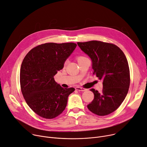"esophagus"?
Instances as JSON below:
<instances>
[{
    "label": "esophagus",
    "mask_w": 147,
    "mask_h": 147,
    "mask_svg": "<svg viewBox=\"0 0 147 147\" xmlns=\"http://www.w3.org/2000/svg\"><path fill=\"white\" fill-rule=\"evenodd\" d=\"M75 89L76 90H78V91H86V89H85V88H81V87H76L75 88Z\"/></svg>",
    "instance_id": "1"
}]
</instances>
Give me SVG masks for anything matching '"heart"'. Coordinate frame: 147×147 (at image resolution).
<instances>
[{"label":"heart","mask_w":147,"mask_h":147,"mask_svg":"<svg viewBox=\"0 0 147 147\" xmlns=\"http://www.w3.org/2000/svg\"><path fill=\"white\" fill-rule=\"evenodd\" d=\"M84 58H85V57H83V56H80V57H79V58H78V61H80V60L82 59H84Z\"/></svg>","instance_id":"obj_1"}]
</instances>
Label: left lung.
I'll return each mask as SVG.
<instances>
[{"label":"left lung","instance_id":"left-lung-1","mask_svg":"<svg viewBox=\"0 0 147 147\" xmlns=\"http://www.w3.org/2000/svg\"><path fill=\"white\" fill-rule=\"evenodd\" d=\"M77 44L91 58L94 74L103 84L102 93L91 89L94 99L87 107L96 115H108L121 105L128 92L130 75L126 56L114 44L97 40Z\"/></svg>","mask_w":147,"mask_h":147}]
</instances>
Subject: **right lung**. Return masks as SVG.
I'll return each mask as SVG.
<instances>
[{"mask_svg": "<svg viewBox=\"0 0 147 147\" xmlns=\"http://www.w3.org/2000/svg\"><path fill=\"white\" fill-rule=\"evenodd\" d=\"M76 47L74 43H47L31 49L22 63L20 83L28 106L40 117L52 119L65 109L74 88H63L53 76Z\"/></svg>", "mask_w": 147, "mask_h": 147, "instance_id": "add662e5", "label": "right lung"}]
</instances>
